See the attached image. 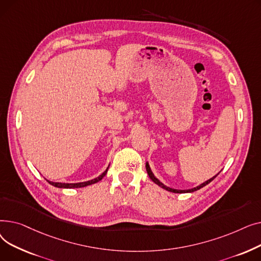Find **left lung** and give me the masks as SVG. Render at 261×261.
<instances>
[{
  "mask_svg": "<svg viewBox=\"0 0 261 261\" xmlns=\"http://www.w3.org/2000/svg\"><path fill=\"white\" fill-rule=\"evenodd\" d=\"M146 170H147V173H148V175H149V177L150 179H151L155 184H158L159 186H161L162 188H164V189H166V190H168V191H171V193H175V194H183V193H194V191H196V190H198V189H200V188H202V187H204V186H206L208 183H211L215 177L218 175H215V176H213L212 179H210V180H207L206 182H204V183H202L201 185H199V186H197V187H195V188H191V189H186V190H180V189H173V188H170V187H168V186H166V185H164L159 179H156V177L154 176V174H153V172L151 171V169H150V166H149V164L148 163H146Z\"/></svg>",
  "mask_w": 261,
  "mask_h": 261,
  "instance_id": "left-lung-1",
  "label": "left lung"
}]
</instances>
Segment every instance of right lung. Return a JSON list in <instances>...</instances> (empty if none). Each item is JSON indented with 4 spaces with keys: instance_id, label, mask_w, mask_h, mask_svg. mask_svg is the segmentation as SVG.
I'll return each mask as SVG.
<instances>
[{
    "instance_id": "add662e5",
    "label": "right lung",
    "mask_w": 261,
    "mask_h": 261,
    "mask_svg": "<svg viewBox=\"0 0 261 261\" xmlns=\"http://www.w3.org/2000/svg\"><path fill=\"white\" fill-rule=\"evenodd\" d=\"M108 169H109V167H108L99 176L96 177V179H93V180L87 181V182H81V183H59V182H50V181H48V180H47V182H48L50 185H53V186H55V187H58V188H80V187H85V186L92 185V184H95V183L99 182V181L102 179V177L107 174Z\"/></svg>"
}]
</instances>
